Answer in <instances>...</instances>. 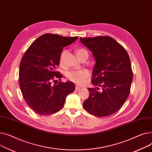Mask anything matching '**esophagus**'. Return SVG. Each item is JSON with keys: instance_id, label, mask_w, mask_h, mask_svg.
Masks as SVG:
<instances>
[{"instance_id": "1", "label": "esophagus", "mask_w": 152, "mask_h": 152, "mask_svg": "<svg viewBox=\"0 0 152 152\" xmlns=\"http://www.w3.org/2000/svg\"><path fill=\"white\" fill-rule=\"evenodd\" d=\"M81 88H82V87H80V86H78V85H76V86H75V90H77V91H79Z\"/></svg>"}]
</instances>
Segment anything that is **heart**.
Segmentation results:
<instances>
[{"label":"heart","mask_w":152,"mask_h":152,"mask_svg":"<svg viewBox=\"0 0 152 152\" xmlns=\"http://www.w3.org/2000/svg\"><path fill=\"white\" fill-rule=\"evenodd\" d=\"M66 53H67V50H64L61 52L60 58H59L60 63L62 64V62H64ZM85 53L88 54V52L86 50L83 48H80L76 51V55L77 56L85 54ZM90 73L88 70L82 69V70H75V71H72V72H70L67 74V77L70 81H72L77 84L82 85L83 83H84L85 79L90 76Z\"/></svg>","instance_id":"1"}]
</instances>
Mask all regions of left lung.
I'll return each instance as SVG.
<instances>
[{
	"instance_id": "obj_1",
	"label": "left lung",
	"mask_w": 152,
	"mask_h": 152,
	"mask_svg": "<svg viewBox=\"0 0 152 152\" xmlns=\"http://www.w3.org/2000/svg\"><path fill=\"white\" fill-rule=\"evenodd\" d=\"M91 52L96 61L90 96L83 105L97 117L111 115L121 109L129 96L132 81L131 61L126 50L109 36L80 38ZM101 92L97 91L99 86Z\"/></svg>"
}]
</instances>
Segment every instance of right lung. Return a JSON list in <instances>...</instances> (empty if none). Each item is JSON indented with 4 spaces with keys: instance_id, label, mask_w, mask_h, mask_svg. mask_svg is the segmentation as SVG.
Wrapping results in <instances>:
<instances>
[{
    "instance_id": "right-lung-1",
    "label": "right lung",
    "mask_w": 152,
    "mask_h": 152,
    "mask_svg": "<svg viewBox=\"0 0 152 152\" xmlns=\"http://www.w3.org/2000/svg\"><path fill=\"white\" fill-rule=\"evenodd\" d=\"M77 39L43 34L23 55L19 71L20 89L27 104L37 113L47 115L59 111L63 107L67 96L75 90L72 82H59L57 85L56 82L53 85V82L62 77L56 69L63 48Z\"/></svg>"
}]
</instances>
